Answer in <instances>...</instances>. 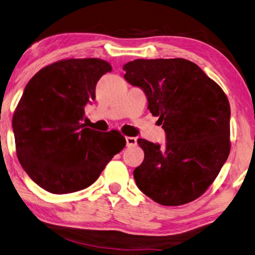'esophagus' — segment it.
<instances>
[{"label":"esophagus","mask_w":255,"mask_h":255,"mask_svg":"<svg viewBox=\"0 0 255 255\" xmlns=\"http://www.w3.org/2000/svg\"><path fill=\"white\" fill-rule=\"evenodd\" d=\"M127 144L128 147H134L136 144V138H134V136H127Z\"/></svg>","instance_id":"34e87169"}]
</instances>
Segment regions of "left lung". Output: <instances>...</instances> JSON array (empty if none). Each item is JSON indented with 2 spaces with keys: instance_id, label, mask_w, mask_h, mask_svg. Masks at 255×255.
<instances>
[{
  "instance_id": "left-lung-1",
  "label": "left lung",
  "mask_w": 255,
  "mask_h": 255,
  "mask_svg": "<svg viewBox=\"0 0 255 255\" xmlns=\"http://www.w3.org/2000/svg\"><path fill=\"white\" fill-rule=\"evenodd\" d=\"M124 78L146 93L166 144L138 139L143 162L133 171L139 189L158 204L179 206L205 193L230 152V105L220 85L189 60L136 59Z\"/></svg>"
}]
</instances>
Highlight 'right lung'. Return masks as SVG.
Here are the masks:
<instances>
[{
  "instance_id": "add662e5",
  "label": "right lung",
  "mask_w": 255,
  "mask_h": 255,
  "mask_svg": "<svg viewBox=\"0 0 255 255\" xmlns=\"http://www.w3.org/2000/svg\"><path fill=\"white\" fill-rule=\"evenodd\" d=\"M99 58L61 59L45 66L27 83L15 107V151L29 178L52 194L92 185L123 149L119 131L85 128L84 106L96 99V85L111 72Z\"/></svg>"
}]
</instances>
